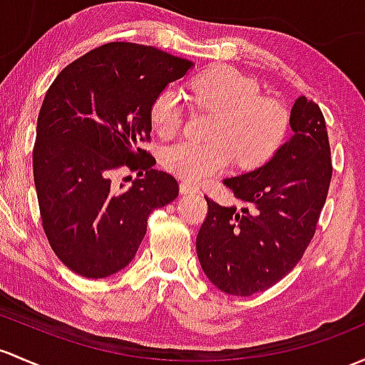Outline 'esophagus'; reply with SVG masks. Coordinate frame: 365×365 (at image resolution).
<instances>
[{"label": "esophagus", "mask_w": 365, "mask_h": 365, "mask_svg": "<svg viewBox=\"0 0 365 365\" xmlns=\"http://www.w3.org/2000/svg\"><path fill=\"white\" fill-rule=\"evenodd\" d=\"M180 192H182V194H197L199 187L194 185V183L187 182V180H183V182L180 183Z\"/></svg>", "instance_id": "obj_1"}]
</instances>
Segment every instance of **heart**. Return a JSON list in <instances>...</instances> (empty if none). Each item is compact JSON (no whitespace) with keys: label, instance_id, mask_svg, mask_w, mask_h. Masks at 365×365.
I'll list each match as a JSON object with an SVG mask.
<instances>
[{"label":"heart","instance_id":"b5f03b06","mask_svg":"<svg viewBox=\"0 0 365 365\" xmlns=\"http://www.w3.org/2000/svg\"><path fill=\"white\" fill-rule=\"evenodd\" d=\"M194 101L217 113L212 143L176 141L160 150V163L187 182H202L227 170L236 159L243 170H255L282 147L290 125L282 101L260 94L250 76L229 66H217L190 82ZM185 117L183 94L175 87L160 91L150 106V124L159 136L180 131Z\"/></svg>","mask_w":365,"mask_h":365}]
</instances>
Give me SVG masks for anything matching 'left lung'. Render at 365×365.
Instances as JSON below:
<instances>
[{"label": "left lung", "mask_w": 365, "mask_h": 365, "mask_svg": "<svg viewBox=\"0 0 365 365\" xmlns=\"http://www.w3.org/2000/svg\"><path fill=\"white\" fill-rule=\"evenodd\" d=\"M292 136L259 170L224 180L247 206L208 199L195 237L205 274L231 295L264 292L294 269L317 231L332 178L331 145L320 106L304 96L290 112Z\"/></svg>", "instance_id": "1"}]
</instances>
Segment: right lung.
<instances>
[{
    "mask_svg": "<svg viewBox=\"0 0 365 365\" xmlns=\"http://www.w3.org/2000/svg\"><path fill=\"white\" fill-rule=\"evenodd\" d=\"M192 63L147 45L112 41L68 64L45 94L33 173L41 225L73 273L106 278L136 255L155 208L178 195V182L153 168L150 106ZM140 173L129 190L113 175Z\"/></svg>",
    "mask_w": 365,
    "mask_h": 365,
    "instance_id": "1",
    "label": "right lung"
}]
</instances>
